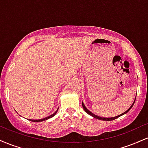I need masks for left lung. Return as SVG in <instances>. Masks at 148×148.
<instances>
[{
	"mask_svg": "<svg viewBox=\"0 0 148 148\" xmlns=\"http://www.w3.org/2000/svg\"><path fill=\"white\" fill-rule=\"evenodd\" d=\"M134 102H135V100H134V103H133V104L132 105V106H131V107L130 108H129L128 110H127V111H126L125 112V113H122V114H120V115H118V116H115V117H114V118H101V117H99V116H97V115H95V114H93L92 113V112H90L89 111V110H88L87 108H86V106H85V105L84 104V103H82V106H83V108H84V111L86 112V113H88V114H89L90 115H91V116H92V117H94L95 118H97V119H99V120H106V121H109V120H115V119H116V118H119V117L120 116H121V115H124V114H125V113H127V112H128L129 111H130V110L131 109V108H132V107L133 106V105H134Z\"/></svg>",
	"mask_w": 148,
	"mask_h": 148,
	"instance_id": "left-lung-1",
	"label": "left lung"
}]
</instances>
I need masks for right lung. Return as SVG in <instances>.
I'll use <instances>...</instances> for the list:
<instances>
[{"label":"right lung","mask_w":148,"mask_h":148,"mask_svg":"<svg viewBox=\"0 0 148 148\" xmlns=\"http://www.w3.org/2000/svg\"><path fill=\"white\" fill-rule=\"evenodd\" d=\"M57 112H58V110H57L55 112V113H53L52 115H49V116L47 117V118H42V119H40V120H30V121H32V122H36V123H37V122H42V121H45V120H47V119H49V118H52L53 116H54V115H55L56 114V113H57Z\"/></svg>","instance_id":"right-lung-1"}]
</instances>
